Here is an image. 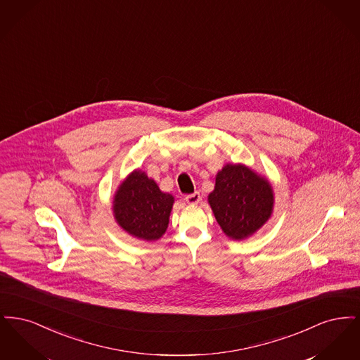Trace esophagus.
I'll return each mask as SVG.
<instances>
[{
    "label": "esophagus",
    "instance_id": "obj_1",
    "mask_svg": "<svg viewBox=\"0 0 360 360\" xmlns=\"http://www.w3.org/2000/svg\"><path fill=\"white\" fill-rule=\"evenodd\" d=\"M200 201H201V194L197 193V191L186 195V202H188V205H197Z\"/></svg>",
    "mask_w": 360,
    "mask_h": 360
}]
</instances>
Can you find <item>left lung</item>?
Masks as SVG:
<instances>
[{
	"label": "left lung",
	"instance_id": "8db88e82",
	"mask_svg": "<svg viewBox=\"0 0 360 360\" xmlns=\"http://www.w3.org/2000/svg\"><path fill=\"white\" fill-rule=\"evenodd\" d=\"M207 202L224 233L232 240L248 239L271 219L274 190L270 181L243 163H226L216 174Z\"/></svg>",
	"mask_w": 360,
	"mask_h": 360
}]
</instances>
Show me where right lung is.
<instances>
[{
	"instance_id": "add662e5",
	"label": "right lung",
	"mask_w": 360,
	"mask_h": 360,
	"mask_svg": "<svg viewBox=\"0 0 360 360\" xmlns=\"http://www.w3.org/2000/svg\"><path fill=\"white\" fill-rule=\"evenodd\" d=\"M174 195L163 193L143 170L129 172L113 195V216L128 235L144 241L160 239L169 226Z\"/></svg>"
}]
</instances>
